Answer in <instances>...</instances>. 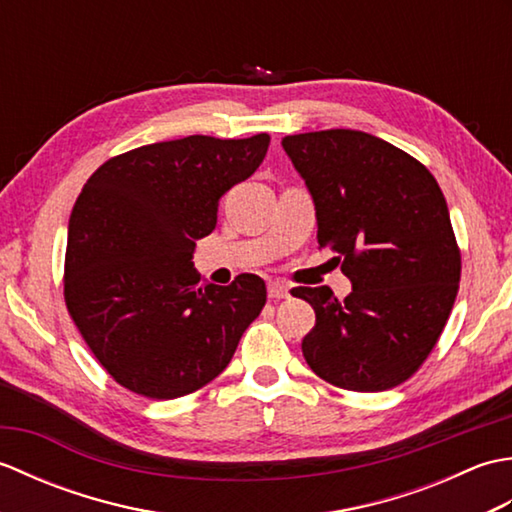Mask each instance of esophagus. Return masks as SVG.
<instances>
[{"label":"esophagus","mask_w":512,"mask_h":512,"mask_svg":"<svg viewBox=\"0 0 512 512\" xmlns=\"http://www.w3.org/2000/svg\"><path fill=\"white\" fill-rule=\"evenodd\" d=\"M268 297L270 299H288L290 297V288L281 281H270L268 284Z\"/></svg>","instance_id":"1"}]
</instances>
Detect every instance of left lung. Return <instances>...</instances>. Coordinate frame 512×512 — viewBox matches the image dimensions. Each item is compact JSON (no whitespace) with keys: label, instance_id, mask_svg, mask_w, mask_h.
Returning <instances> with one entry per match:
<instances>
[{"label":"left lung","instance_id":"1","mask_svg":"<svg viewBox=\"0 0 512 512\" xmlns=\"http://www.w3.org/2000/svg\"><path fill=\"white\" fill-rule=\"evenodd\" d=\"M312 195L319 246L352 281L295 288L317 314L301 350L310 369L352 391H385L422 365L460 284L447 200L429 169L383 138L325 129L281 140Z\"/></svg>","mask_w":512,"mask_h":512}]
</instances>
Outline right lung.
<instances>
[{
	"label": "right lung",
	"instance_id": "1",
	"mask_svg": "<svg viewBox=\"0 0 512 512\" xmlns=\"http://www.w3.org/2000/svg\"><path fill=\"white\" fill-rule=\"evenodd\" d=\"M268 134L187 136L107 160L76 200L65 303L99 363L140 396L171 400L222 374L266 303V284H198L195 239L222 195L262 165Z\"/></svg>",
	"mask_w": 512,
	"mask_h": 512
}]
</instances>
